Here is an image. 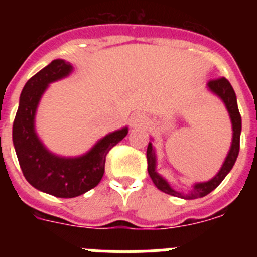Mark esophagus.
<instances>
[{"label":"esophagus","mask_w":257,"mask_h":257,"mask_svg":"<svg viewBox=\"0 0 257 257\" xmlns=\"http://www.w3.org/2000/svg\"><path fill=\"white\" fill-rule=\"evenodd\" d=\"M145 122H147L145 115L139 114V113H136V114H134L133 117H131V124H133L134 127L143 126V124H145Z\"/></svg>","instance_id":"1"}]
</instances>
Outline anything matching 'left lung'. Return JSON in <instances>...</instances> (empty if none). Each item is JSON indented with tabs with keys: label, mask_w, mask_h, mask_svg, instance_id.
Listing matches in <instances>:
<instances>
[{
	"label": "left lung",
	"mask_w": 257,
	"mask_h": 257,
	"mask_svg": "<svg viewBox=\"0 0 257 257\" xmlns=\"http://www.w3.org/2000/svg\"><path fill=\"white\" fill-rule=\"evenodd\" d=\"M207 87L211 92H213L216 96H219L222 100V103L225 104L226 110H228L229 117H230L231 128H233V139H231L230 149H229L228 156H226L225 161L222 163L220 171L217 172L211 180L194 184L192 189H190L187 194H184V193L172 189L171 185L167 183V180L163 179L162 176L157 172L156 153H154L153 144L149 142L148 149H147L148 174L149 176H151L152 180H153L154 185H156L160 190H162L163 193H166V194H170V196L179 197V198L184 199H196L207 196L208 193H211L213 189H216V188L219 187L220 183L225 179V176L230 172V170L233 169V166H234L235 161H237L238 153H239V139L240 130H242V119H240L239 110H238L237 96H235L234 90L231 87L230 82H229L226 78H224V77L217 79H211L210 82L207 83Z\"/></svg>",
	"instance_id": "left-lung-1"
}]
</instances>
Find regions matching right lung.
I'll return each mask as SVG.
<instances>
[{"mask_svg": "<svg viewBox=\"0 0 257 257\" xmlns=\"http://www.w3.org/2000/svg\"><path fill=\"white\" fill-rule=\"evenodd\" d=\"M73 67L63 59L52 60L23 87L19 108L13 124V143L24 178L41 192L73 198L88 192L100 183L109 151L123 139L128 128L110 133L83 156L65 158L47 151L35 130L38 103L47 86L69 76Z\"/></svg>", "mask_w": 257, "mask_h": 257, "instance_id": "right-lung-1", "label": "right lung"}]
</instances>
